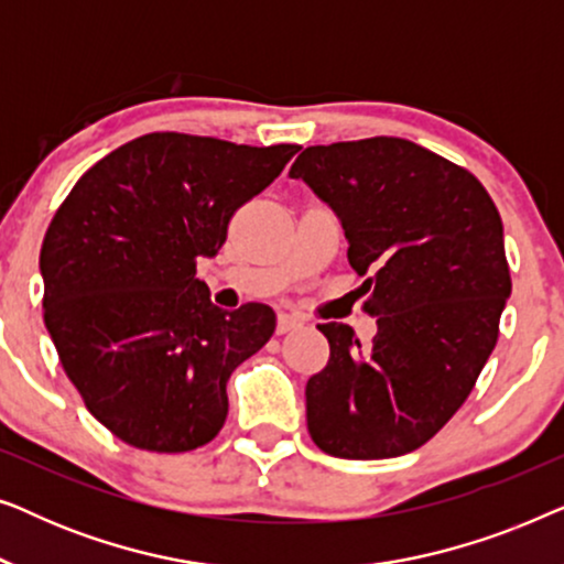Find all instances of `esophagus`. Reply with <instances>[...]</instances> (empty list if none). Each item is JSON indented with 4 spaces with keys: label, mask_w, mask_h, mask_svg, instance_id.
<instances>
[{
    "label": "esophagus",
    "mask_w": 564,
    "mask_h": 564,
    "mask_svg": "<svg viewBox=\"0 0 564 564\" xmlns=\"http://www.w3.org/2000/svg\"><path fill=\"white\" fill-rule=\"evenodd\" d=\"M300 326H303V321H300L297 315L280 313V321H276V334H288V330H295Z\"/></svg>",
    "instance_id": "1"
}]
</instances>
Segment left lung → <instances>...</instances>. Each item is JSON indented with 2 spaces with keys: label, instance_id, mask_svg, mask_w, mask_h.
<instances>
[{
  "label": "left lung",
  "instance_id": "1",
  "mask_svg": "<svg viewBox=\"0 0 564 564\" xmlns=\"http://www.w3.org/2000/svg\"><path fill=\"white\" fill-rule=\"evenodd\" d=\"M341 218L377 334L321 323L328 365L305 384L307 431L330 457L419 449L459 411L511 295L503 223L475 174L405 138L311 145L290 169Z\"/></svg>",
  "mask_w": 564,
  "mask_h": 564
}]
</instances>
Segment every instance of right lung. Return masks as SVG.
<instances>
[{
	"mask_svg": "<svg viewBox=\"0 0 564 564\" xmlns=\"http://www.w3.org/2000/svg\"><path fill=\"white\" fill-rule=\"evenodd\" d=\"M300 145L149 133L99 159L53 215L41 249L43 318L87 411L145 452L218 436L228 377L274 334V311L228 313L197 280L238 207Z\"/></svg>",
	"mask_w": 564,
	"mask_h": 564,
	"instance_id": "obj_1",
	"label": "right lung"
}]
</instances>
